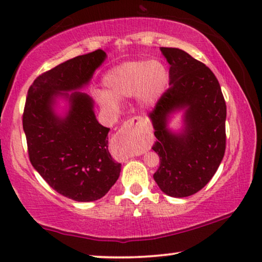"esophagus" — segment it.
Returning a JSON list of instances; mask_svg holds the SVG:
<instances>
[{"label":"esophagus","mask_w":262,"mask_h":262,"mask_svg":"<svg viewBox=\"0 0 262 262\" xmlns=\"http://www.w3.org/2000/svg\"><path fill=\"white\" fill-rule=\"evenodd\" d=\"M149 133L148 125L142 121L141 117L135 116L127 122L118 129V132L115 135L114 142L121 147H129L132 140L138 135H144Z\"/></svg>","instance_id":"1"}]
</instances>
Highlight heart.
Listing matches in <instances>:
<instances>
[{
  "mask_svg": "<svg viewBox=\"0 0 262 262\" xmlns=\"http://www.w3.org/2000/svg\"><path fill=\"white\" fill-rule=\"evenodd\" d=\"M169 81V71L160 60L124 62L105 73L103 83L106 91H97L96 99L103 107L117 109L118 99L137 96L142 107H151L165 93Z\"/></svg>",
  "mask_w": 262,
  "mask_h": 262,
  "instance_id": "heart-1",
  "label": "heart"
}]
</instances>
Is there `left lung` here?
Instances as JSON below:
<instances>
[{"label":"left lung","mask_w":262,"mask_h":262,"mask_svg":"<svg viewBox=\"0 0 262 262\" xmlns=\"http://www.w3.org/2000/svg\"><path fill=\"white\" fill-rule=\"evenodd\" d=\"M170 64V89L149 114L157 138L152 149L160 165L153 175L163 193L190 196L210 182L225 153L226 105L208 67L177 48H160ZM182 111L180 131L168 127Z\"/></svg>","instance_id":"obj_1"}]
</instances>
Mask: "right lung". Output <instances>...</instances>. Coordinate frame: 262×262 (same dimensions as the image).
<instances>
[{"mask_svg": "<svg viewBox=\"0 0 262 262\" xmlns=\"http://www.w3.org/2000/svg\"><path fill=\"white\" fill-rule=\"evenodd\" d=\"M105 60L106 52L98 49L39 75L24 110L32 166L52 189L80 202L103 198L121 172L107 148L110 128L97 121L95 102L80 92ZM61 100L66 103L62 111Z\"/></svg>", "mask_w": 262, "mask_h": 262, "instance_id": "obj_1", "label": "right lung"}]
</instances>
